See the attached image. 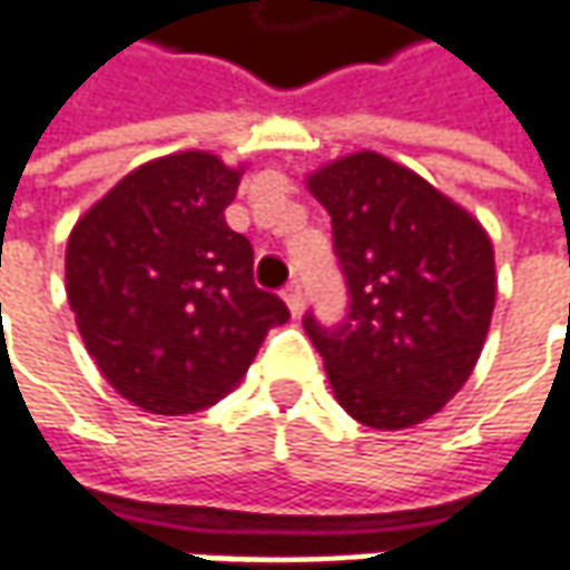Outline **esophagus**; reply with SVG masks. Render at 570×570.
I'll return each mask as SVG.
<instances>
[{
  "instance_id": "obj_1",
  "label": "esophagus",
  "mask_w": 570,
  "mask_h": 570,
  "mask_svg": "<svg viewBox=\"0 0 570 570\" xmlns=\"http://www.w3.org/2000/svg\"><path fill=\"white\" fill-rule=\"evenodd\" d=\"M284 303L289 305V312H293V315H299V312H303V286L296 284V281L284 286Z\"/></svg>"
}]
</instances>
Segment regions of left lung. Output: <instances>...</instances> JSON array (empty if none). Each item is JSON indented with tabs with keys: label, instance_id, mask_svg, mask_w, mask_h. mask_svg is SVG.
Segmentation results:
<instances>
[{
	"label": "left lung",
	"instance_id": "1",
	"mask_svg": "<svg viewBox=\"0 0 570 570\" xmlns=\"http://www.w3.org/2000/svg\"><path fill=\"white\" fill-rule=\"evenodd\" d=\"M331 214L346 308L305 334L337 401L372 429H406L451 401L480 360L495 308V255L482 226L413 169L353 154L308 176Z\"/></svg>",
	"mask_w": 570,
	"mask_h": 570
}]
</instances>
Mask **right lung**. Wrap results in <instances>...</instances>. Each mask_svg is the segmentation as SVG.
<instances>
[{
	"instance_id": "obj_1",
	"label": "right lung",
	"mask_w": 570,
	"mask_h": 570,
	"mask_svg": "<svg viewBox=\"0 0 570 570\" xmlns=\"http://www.w3.org/2000/svg\"><path fill=\"white\" fill-rule=\"evenodd\" d=\"M239 173L186 150L128 173L75 224L66 293L97 368L135 406L183 416L229 394L289 318L224 220Z\"/></svg>"
}]
</instances>
